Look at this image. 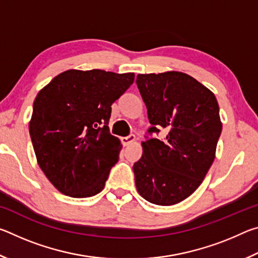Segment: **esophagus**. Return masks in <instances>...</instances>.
<instances>
[{
	"mask_svg": "<svg viewBox=\"0 0 258 258\" xmlns=\"http://www.w3.org/2000/svg\"><path fill=\"white\" fill-rule=\"evenodd\" d=\"M137 138H135L134 134H131L128 137H125V138H121V142L124 143V146H130L131 143H133Z\"/></svg>",
	"mask_w": 258,
	"mask_h": 258,
	"instance_id": "obj_1",
	"label": "esophagus"
}]
</instances>
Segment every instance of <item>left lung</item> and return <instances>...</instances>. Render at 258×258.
<instances>
[{"label":"left lung","instance_id":"obj_1","mask_svg":"<svg viewBox=\"0 0 258 258\" xmlns=\"http://www.w3.org/2000/svg\"><path fill=\"white\" fill-rule=\"evenodd\" d=\"M137 85L152 127L167 128L165 141H143L133 166L141 197L159 206L186 199L202 184L215 159L222 132L220 108L211 90L181 72L139 74Z\"/></svg>","mask_w":258,"mask_h":258}]
</instances>
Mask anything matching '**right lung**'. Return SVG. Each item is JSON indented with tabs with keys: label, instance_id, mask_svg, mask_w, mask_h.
Returning a JSON list of instances; mask_svg holds the SVG:
<instances>
[{
	"label": "right lung",
	"instance_id": "right-lung-1",
	"mask_svg": "<svg viewBox=\"0 0 258 258\" xmlns=\"http://www.w3.org/2000/svg\"><path fill=\"white\" fill-rule=\"evenodd\" d=\"M134 76L69 69L38 92L30 139L38 166L61 194L87 198L102 191L123 147L109 132L111 104Z\"/></svg>",
	"mask_w": 258,
	"mask_h": 258
}]
</instances>
